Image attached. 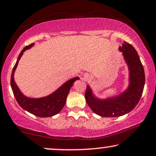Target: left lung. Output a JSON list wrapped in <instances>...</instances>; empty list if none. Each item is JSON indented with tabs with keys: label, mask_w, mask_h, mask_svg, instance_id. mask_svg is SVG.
Segmentation results:
<instances>
[{
	"label": "left lung",
	"mask_w": 156,
	"mask_h": 156,
	"mask_svg": "<svg viewBox=\"0 0 156 156\" xmlns=\"http://www.w3.org/2000/svg\"><path fill=\"white\" fill-rule=\"evenodd\" d=\"M119 50L126 62L129 70V84L127 89L119 95L98 99L93 94L88 85L85 99L89 107L96 114L102 117H117L131 112L141 97L145 84V72L141 62L135 48L131 44L123 42Z\"/></svg>",
	"instance_id": "1"
}]
</instances>
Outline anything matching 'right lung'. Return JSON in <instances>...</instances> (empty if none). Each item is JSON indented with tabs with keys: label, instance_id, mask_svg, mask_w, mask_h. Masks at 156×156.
Here are the masks:
<instances>
[{
	"label": "right lung",
	"instance_id": "add662e5",
	"mask_svg": "<svg viewBox=\"0 0 156 156\" xmlns=\"http://www.w3.org/2000/svg\"><path fill=\"white\" fill-rule=\"evenodd\" d=\"M33 45L34 43H32L26 46L19 55L16 65L12 71L11 77H10V85H11L12 92H13L17 102L23 109L38 117H42V118L50 117L57 114L62 109L66 103V100H67L68 94L69 92L70 88L73 85L74 82L76 80H80V78L74 77L62 85L56 91L47 97L36 98V99L27 97L21 92L18 87L17 86L14 80V73L23 52L26 50L32 48Z\"/></svg>",
	"mask_w": 156,
	"mask_h": 156
}]
</instances>
